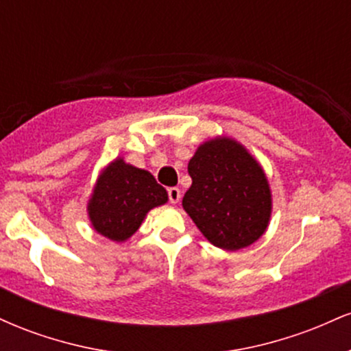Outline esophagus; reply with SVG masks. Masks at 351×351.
Instances as JSON below:
<instances>
[{"label": "esophagus", "instance_id": "esophagus-1", "mask_svg": "<svg viewBox=\"0 0 351 351\" xmlns=\"http://www.w3.org/2000/svg\"><path fill=\"white\" fill-rule=\"evenodd\" d=\"M168 198H170V203H173V204H176L180 201V198H181V191L178 188H168Z\"/></svg>", "mask_w": 351, "mask_h": 351}]
</instances>
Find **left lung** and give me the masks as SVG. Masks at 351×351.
<instances>
[{"instance_id": "8db88e82", "label": "left lung", "mask_w": 351, "mask_h": 351, "mask_svg": "<svg viewBox=\"0 0 351 351\" xmlns=\"http://www.w3.org/2000/svg\"><path fill=\"white\" fill-rule=\"evenodd\" d=\"M193 183L183 208L211 244L239 251L269 226L272 195L257 160L236 140L216 136L199 145L188 163Z\"/></svg>"}]
</instances>
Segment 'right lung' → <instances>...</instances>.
<instances>
[{
  "label": "right lung",
  "instance_id": "add662e5",
  "mask_svg": "<svg viewBox=\"0 0 351 351\" xmlns=\"http://www.w3.org/2000/svg\"><path fill=\"white\" fill-rule=\"evenodd\" d=\"M167 201V189L156 183L150 171L115 158L99 175L87 213L99 234L123 243L135 234L150 209Z\"/></svg>",
  "mask_w": 351,
  "mask_h": 351
}]
</instances>
